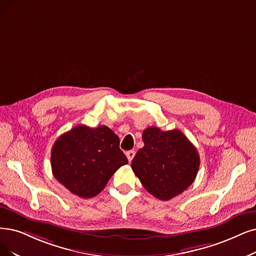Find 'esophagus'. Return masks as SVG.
Instances as JSON below:
<instances>
[{"instance_id":"obj_1","label":"esophagus","mask_w":256,"mask_h":256,"mask_svg":"<svg viewBox=\"0 0 256 256\" xmlns=\"http://www.w3.org/2000/svg\"><path fill=\"white\" fill-rule=\"evenodd\" d=\"M134 156H136V151L134 150H129V151L126 152V156H127L129 162H131L132 160H134Z\"/></svg>"}]
</instances>
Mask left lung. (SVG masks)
I'll list each match as a JSON object with an SVG mask.
<instances>
[{"label": "left lung", "mask_w": 256, "mask_h": 256, "mask_svg": "<svg viewBox=\"0 0 256 256\" xmlns=\"http://www.w3.org/2000/svg\"><path fill=\"white\" fill-rule=\"evenodd\" d=\"M144 147L132 160L131 168L145 189L162 200L185 191L196 180L200 156L196 148L174 129L148 127L142 132Z\"/></svg>", "instance_id": "1"}]
</instances>
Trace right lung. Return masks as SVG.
Returning <instances> with one entry per match:
<instances>
[{
    "mask_svg": "<svg viewBox=\"0 0 256 256\" xmlns=\"http://www.w3.org/2000/svg\"><path fill=\"white\" fill-rule=\"evenodd\" d=\"M126 164L118 136L107 126L78 125L60 136L51 150L54 178L82 198L98 196Z\"/></svg>",
    "mask_w": 256,
    "mask_h": 256,
    "instance_id": "right-lung-1",
    "label": "right lung"
}]
</instances>
